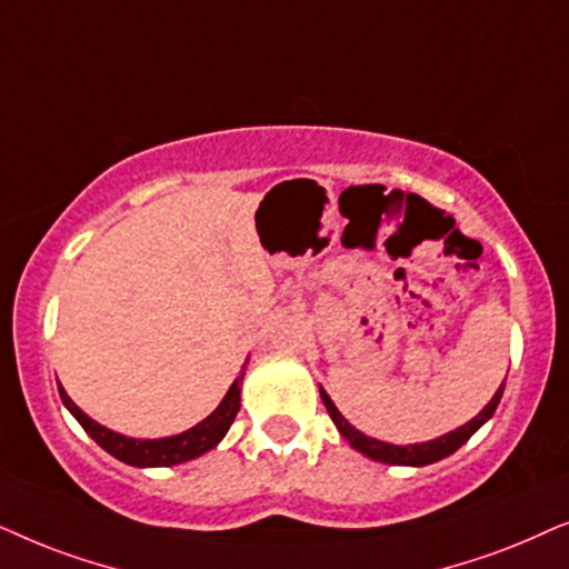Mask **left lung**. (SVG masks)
Listing matches in <instances>:
<instances>
[{"label": "left lung", "mask_w": 569, "mask_h": 569, "mask_svg": "<svg viewBox=\"0 0 569 569\" xmlns=\"http://www.w3.org/2000/svg\"><path fill=\"white\" fill-rule=\"evenodd\" d=\"M502 392H505V382L499 385L495 398H491L489 403L481 408L479 416H473L471 421L463 423V427H458L456 431H450V435H442V437L431 439V442H421V445H390V442H380V439H375V437H367L363 431L351 427V423L343 419V413L338 411L336 403H332L330 396L322 388H320V398H322L325 408H328L332 423H336L338 431L346 437V442L351 445L353 450L363 452V456L377 460V463L429 466V463H437V460L452 456V452H456L460 445H466L468 439H471L476 431H479L483 423H487L491 416H495L499 400H502Z\"/></svg>", "instance_id": "left-lung-1"}]
</instances>
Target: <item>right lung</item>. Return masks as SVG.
<instances>
[{
	"label": "right lung",
	"mask_w": 569,
	"mask_h": 569,
	"mask_svg": "<svg viewBox=\"0 0 569 569\" xmlns=\"http://www.w3.org/2000/svg\"><path fill=\"white\" fill-rule=\"evenodd\" d=\"M241 380H244V375H239L237 380H233L229 392H226V398L218 403V408L208 416V419H202L192 429L181 431V435L163 437V439H132V437L119 435V431L101 427V423L93 421L90 416H86L78 406H74V400L67 396L62 385H59V398H62L67 411L80 421V427L86 429L88 435L93 437L106 452H109V456L121 460V463H130L138 468H161V466H177V463H187V460L192 458H200L202 452L213 450L216 445L221 442L239 413Z\"/></svg>",
	"instance_id": "obj_1"
}]
</instances>
